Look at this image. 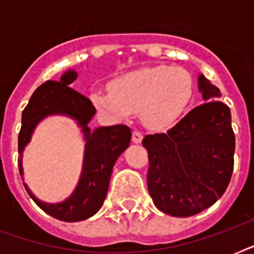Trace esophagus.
<instances>
[{
	"mask_svg": "<svg viewBox=\"0 0 254 254\" xmlns=\"http://www.w3.org/2000/svg\"><path fill=\"white\" fill-rule=\"evenodd\" d=\"M142 138H143V135L141 131H138V130L133 131V134H131V141H133V142L139 143L141 141H142Z\"/></svg>",
	"mask_w": 254,
	"mask_h": 254,
	"instance_id": "1",
	"label": "esophagus"
}]
</instances>
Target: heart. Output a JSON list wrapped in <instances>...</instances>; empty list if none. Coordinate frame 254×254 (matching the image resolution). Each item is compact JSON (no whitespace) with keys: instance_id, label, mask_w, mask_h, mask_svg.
Instances as JSON below:
<instances>
[{"instance_id":"heart-1","label":"heart","mask_w":254,"mask_h":254,"mask_svg":"<svg viewBox=\"0 0 254 254\" xmlns=\"http://www.w3.org/2000/svg\"><path fill=\"white\" fill-rule=\"evenodd\" d=\"M192 93L193 80L189 71L155 65L116 79L109 91H95L91 99L96 109L111 119L141 113L147 127L166 129L183 115Z\"/></svg>"}]
</instances>
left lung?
I'll return each instance as SVG.
<instances>
[{
	"mask_svg": "<svg viewBox=\"0 0 254 254\" xmlns=\"http://www.w3.org/2000/svg\"><path fill=\"white\" fill-rule=\"evenodd\" d=\"M199 89L204 103L166 133L147 134L142 139L149 153V193L157 208L171 216H192L211 207L232 177L231 109L217 100L219 88L203 75Z\"/></svg>",
	"mask_w": 254,
	"mask_h": 254,
	"instance_id": "obj_1",
	"label": "left lung"
}]
</instances>
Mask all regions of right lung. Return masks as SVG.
Masks as SVG:
<instances>
[{"label":"right lung","instance_id":"obj_1","mask_svg":"<svg viewBox=\"0 0 254 254\" xmlns=\"http://www.w3.org/2000/svg\"><path fill=\"white\" fill-rule=\"evenodd\" d=\"M77 73L68 71L61 81L49 80L35 89L29 104L22 112V127L18 134V167L22 174V151L31 138L34 127L43 117L54 113L71 116L84 133V165L76 190L67 200L58 204H47L38 200L25 185L33 199L50 216L63 221H80L93 216L107 197L111 174L116 161L130 143V127L127 125L103 127L89 130L88 123L96 113V108L88 97L72 89Z\"/></svg>","mask_w":254,"mask_h":254}]
</instances>
